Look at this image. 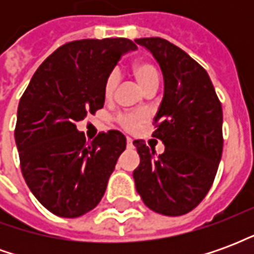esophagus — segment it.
Listing matches in <instances>:
<instances>
[{
  "label": "esophagus",
  "mask_w": 254,
  "mask_h": 254,
  "mask_svg": "<svg viewBox=\"0 0 254 254\" xmlns=\"http://www.w3.org/2000/svg\"><path fill=\"white\" fill-rule=\"evenodd\" d=\"M127 148H134V145H133V140L130 137L127 138Z\"/></svg>",
  "instance_id": "esophagus-1"
}]
</instances>
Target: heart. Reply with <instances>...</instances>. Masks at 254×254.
I'll return each mask as SVG.
<instances>
[{
	"label": "heart",
	"instance_id": "obj_1",
	"mask_svg": "<svg viewBox=\"0 0 254 254\" xmlns=\"http://www.w3.org/2000/svg\"><path fill=\"white\" fill-rule=\"evenodd\" d=\"M132 73L134 78L137 80L140 87L144 92L148 89H156L159 87L160 72L158 65L151 60H138L132 65ZM118 85V74L117 72H111L105 81V96L111 98L116 92ZM147 121V116L141 111H129L122 113L117 117L118 125L127 132H134L138 127H143L144 122Z\"/></svg>",
	"mask_w": 254,
	"mask_h": 254
}]
</instances>
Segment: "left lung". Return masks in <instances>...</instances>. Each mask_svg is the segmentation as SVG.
Masks as SVG:
<instances>
[{
    "label": "left lung",
    "mask_w": 254,
    "mask_h": 254,
    "mask_svg": "<svg viewBox=\"0 0 254 254\" xmlns=\"http://www.w3.org/2000/svg\"><path fill=\"white\" fill-rule=\"evenodd\" d=\"M159 63L165 96L152 136L165 144L158 155L143 140L133 144L140 165L133 171L137 193L155 212L180 216L196 208L211 189L223 151V111L207 70L162 38H140Z\"/></svg>",
    "instance_id": "1"
}]
</instances>
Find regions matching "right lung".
I'll use <instances>...</instances> for the list:
<instances>
[{
    "label": "right lung",
    "mask_w": 254,
    "mask_h": 254,
    "mask_svg": "<svg viewBox=\"0 0 254 254\" xmlns=\"http://www.w3.org/2000/svg\"><path fill=\"white\" fill-rule=\"evenodd\" d=\"M136 45L127 38L81 39L60 46L20 98L14 140L20 167L42 205L77 218L99 204L127 138L118 130L87 141L76 122L105 105V81Z\"/></svg>",
    "instance_id": "right-lung-1"
}]
</instances>
